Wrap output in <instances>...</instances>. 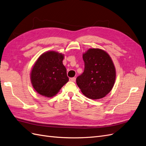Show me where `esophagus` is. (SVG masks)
I'll return each mask as SVG.
<instances>
[{
  "label": "esophagus",
  "mask_w": 146,
  "mask_h": 146,
  "mask_svg": "<svg viewBox=\"0 0 146 146\" xmlns=\"http://www.w3.org/2000/svg\"><path fill=\"white\" fill-rule=\"evenodd\" d=\"M69 79H70V81H72V82L76 81V78H70Z\"/></svg>",
  "instance_id": "obj_1"
}]
</instances>
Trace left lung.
I'll return each instance as SVG.
<instances>
[{
    "label": "left lung",
    "instance_id": "left-lung-1",
    "mask_svg": "<svg viewBox=\"0 0 146 146\" xmlns=\"http://www.w3.org/2000/svg\"><path fill=\"white\" fill-rule=\"evenodd\" d=\"M84 72L76 84L84 95L92 100L104 98L112 89L116 78L115 68L110 56L98 48L83 54Z\"/></svg>",
    "mask_w": 146,
    "mask_h": 146
}]
</instances>
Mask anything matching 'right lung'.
<instances>
[{
    "label": "right lung",
    "instance_id": "1",
    "mask_svg": "<svg viewBox=\"0 0 146 146\" xmlns=\"http://www.w3.org/2000/svg\"><path fill=\"white\" fill-rule=\"evenodd\" d=\"M63 59V54L51 51L42 54L37 60L31 71V81L40 95L52 97L68 81Z\"/></svg>",
    "mask_w": 146,
    "mask_h": 146
}]
</instances>
